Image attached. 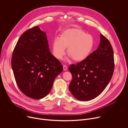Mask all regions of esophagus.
<instances>
[{"mask_svg": "<svg viewBox=\"0 0 128 128\" xmlns=\"http://www.w3.org/2000/svg\"><path fill=\"white\" fill-rule=\"evenodd\" d=\"M63 70H64V71L67 70V67L65 65H64L63 66Z\"/></svg>", "mask_w": 128, "mask_h": 128, "instance_id": "obj_1", "label": "esophagus"}]
</instances>
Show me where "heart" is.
Segmentation results:
<instances>
[{"label":"heart","instance_id":"b5f03b06","mask_svg":"<svg viewBox=\"0 0 128 128\" xmlns=\"http://www.w3.org/2000/svg\"><path fill=\"white\" fill-rule=\"evenodd\" d=\"M95 40L93 36L80 29L72 28L63 31L60 38L52 43L54 55L62 59L67 48V54L72 60L79 62L86 58L93 50Z\"/></svg>","mask_w":128,"mask_h":128}]
</instances>
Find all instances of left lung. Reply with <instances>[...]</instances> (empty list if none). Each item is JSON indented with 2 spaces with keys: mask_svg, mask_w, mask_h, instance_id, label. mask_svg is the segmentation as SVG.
I'll return each mask as SVG.
<instances>
[{
  "mask_svg": "<svg viewBox=\"0 0 128 128\" xmlns=\"http://www.w3.org/2000/svg\"><path fill=\"white\" fill-rule=\"evenodd\" d=\"M114 68L112 46L108 39L100 34L98 48L84 60L68 67L72 76L69 86L70 92L80 101L93 99L110 82Z\"/></svg>",
  "mask_w": 128,
  "mask_h": 128,
  "instance_id": "obj_1",
  "label": "left lung"
}]
</instances>
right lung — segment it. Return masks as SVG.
Masks as SVG:
<instances>
[{"instance_id": "right-lung-1", "label": "right lung", "mask_w": 128, "mask_h": 128, "mask_svg": "<svg viewBox=\"0 0 128 128\" xmlns=\"http://www.w3.org/2000/svg\"><path fill=\"white\" fill-rule=\"evenodd\" d=\"M48 46L46 32L36 26L23 33L14 50L11 64L15 80L29 98L46 97L63 71L62 65Z\"/></svg>"}]
</instances>
